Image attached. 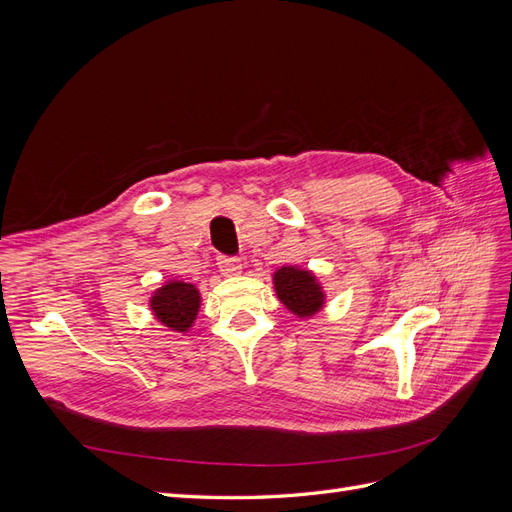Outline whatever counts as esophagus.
I'll return each instance as SVG.
<instances>
[{
    "label": "esophagus",
    "mask_w": 512,
    "mask_h": 512,
    "mask_svg": "<svg viewBox=\"0 0 512 512\" xmlns=\"http://www.w3.org/2000/svg\"><path fill=\"white\" fill-rule=\"evenodd\" d=\"M218 267H220L222 275H237L243 269L241 260L235 258V256H220L218 258Z\"/></svg>",
    "instance_id": "1"
}]
</instances>
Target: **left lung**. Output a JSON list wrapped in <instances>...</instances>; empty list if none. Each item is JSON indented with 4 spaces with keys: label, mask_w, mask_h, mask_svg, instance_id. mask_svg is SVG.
<instances>
[{
    "label": "left lung",
    "mask_w": 512,
    "mask_h": 512,
    "mask_svg": "<svg viewBox=\"0 0 512 512\" xmlns=\"http://www.w3.org/2000/svg\"><path fill=\"white\" fill-rule=\"evenodd\" d=\"M273 286L280 299L294 316L309 318L320 312L324 292L316 275L299 267H282L273 273Z\"/></svg>",
    "instance_id": "obj_1"
}]
</instances>
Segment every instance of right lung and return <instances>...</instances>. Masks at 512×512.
Here are the masks:
<instances>
[{
    "label": "right lung",
    "instance_id": "1",
    "mask_svg": "<svg viewBox=\"0 0 512 512\" xmlns=\"http://www.w3.org/2000/svg\"><path fill=\"white\" fill-rule=\"evenodd\" d=\"M149 305L153 316H156L164 327L177 333H185L198 316L200 292L194 284L173 280L153 292Z\"/></svg>",
    "mask_w": 512,
    "mask_h": 512
}]
</instances>
